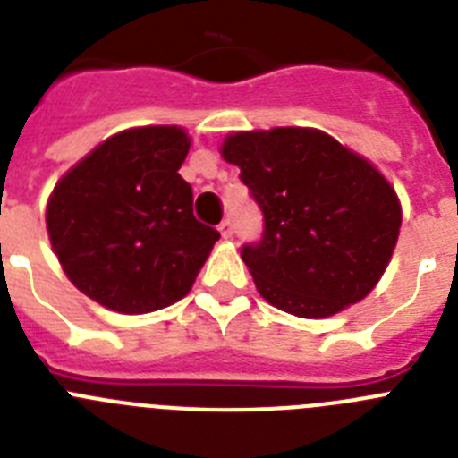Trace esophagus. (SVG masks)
Here are the masks:
<instances>
[{"label":"esophagus","mask_w":458,"mask_h":458,"mask_svg":"<svg viewBox=\"0 0 458 458\" xmlns=\"http://www.w3.org/2000/svg\"><path fill=\"white\" fill-rule=\"evenodd\" d=\"M220 233H222V238H232V233H233V222L229 220V217L220 222Z\"/></svg>","instance_id":"esophagus-1"}]
</instances>
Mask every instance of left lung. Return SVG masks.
I'll list each match as a JSON object with an SVG mask.
<instances>
[{"instance_id":"8db88e82","label":"left lung","mask_w":458,"mask_h":458,"mask_svg":"<svg viewBox=\"0 0 458 458\" xmlns=\"http://www.w3.org/2000/svg\"><path fill=\"white\" fill-rule=\"evenodd\" d=\"M220 151L264 210V236L241 252L261 298L326 318L369 295L402 226L399 197L369 160L317 128L232 132Z\"/></svg>"}]
</instances>
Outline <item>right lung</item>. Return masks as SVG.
I'll use <instances>...</instances> for the list:
<instances>
[{
  "mask_svg": "<svg viewBox=\"0 0 458 458\" xmlns=\"http://www.w3.org/2000/svg\"><path fill=\"white\" fill-rule=\"evenodd\" d=\"M190 137L179 125H141L107 137L64 174L46 225L64 273L119 314L181 301L220 238L192 213L181 179Z\"/></svg>",
  "mask_w": 458,
  "mask_h": 458,
  "instance_id": "1",
  "label": "right lung"
}]
</instances>
